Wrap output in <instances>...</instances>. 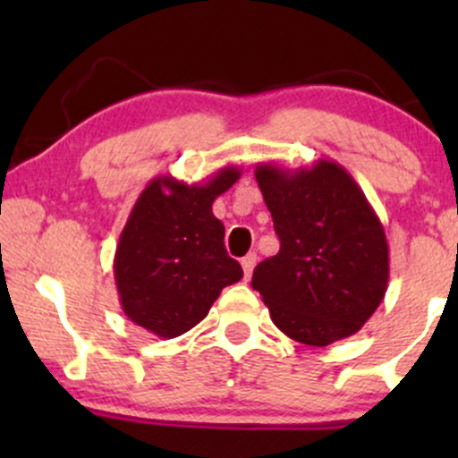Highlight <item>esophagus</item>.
I'll return each mask as SVG.
<instances>
[{
    "label": "esophagus",
    "instance_id": "1",
    "mask_svg": "<svg viewBox=\"0 0 458 458\" xmlns=\"http://www.w3.org/2000/svg\"><path fill=\"white\" fill-rule=\"evenodd\" d=\"M256 260H259V256H256V254H247L245 259H241V267H243L245 280H250L251 271H254V267H256Z\"/></svg>",
    "mask_w": 458,
    "mask_h": 458
}]
</instances>
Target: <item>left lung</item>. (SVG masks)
<instances>
[{
  "label": "left lung",
  "mask_w": 458,
  "mask_h": 458,
  "mask_svg": "<svg viewBox=\"0 0 458 458\" xmlns=\"http://www.w3.org/2000/svg\"><path fill=\"white\" fill-rule=\"evenodd\" d=\"M256 182L280 236L251 286L288 338L327 346L357 334L387 291L390 250L383 224L340 163L286 170L259 163Z\"/></svg>",
  "instance_id": "8db88e82"
}]
</instances>
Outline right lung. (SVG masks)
I'll use <instances>...</instances> for the list:
<instances>
[{
  "instance_id": "right-lung-1",
  "label": "right lung",
  "mask_w": 458,
  "mask_h": 458,
  "mask_svg": "<svg viewBox=\"0 0 458 458\" xmlns=\"http://www.w3.org/2000/svg\"><path fill=\"white\" fill-rule=\"evenodd\" d=\"M225 165L207 182L157 176L140 193L120 233L114 277L124 314L159 338H176L208 314L243 269L224 247L215 198L239 181Z\"/></svg>"
}]
</instances>
